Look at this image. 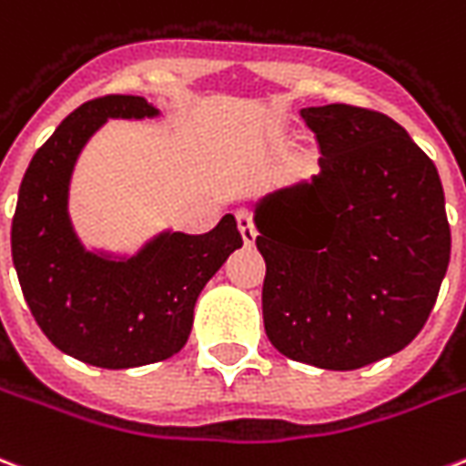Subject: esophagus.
Instances as JSON below:
<instances>
[{"label": "esophagus", "instance_id": "1", "mask_svg": "<svg viewBox=\"0 0 466 466\" xmlns=\"http://www.w3.org/2000/svg\"><path fill=\"white\" fill-rule=\"evenodd\" d=\"M234 218H237V225H239V232H241V239H244V244H254V239H257V225H254V215H251L247 208H239L237 212H234Z\"/></svg>", "mask_w": 466, "mask_h": 466}]
</instances>
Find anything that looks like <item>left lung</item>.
I'll return each mask as SVG.
<instances>
[{
    "label": "left lung",
    "mask_w": 466,
    "mask_h": 466,
    "mask_svg": "<svg viewBox=\"0 0 466 466\" xmlns=\"http://www.w3.org/2000/svg\"><path fill=\"white\" fill-rule=\"evenodd\" d=\"M319 147L310 183L257 205L264 328L289 360L351 371L413 342L450 264L435 163L390 116L300 112Z\"/></svg>",
    "instance_id": "obj_1"
}]
</instances>
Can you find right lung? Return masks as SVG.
Segmentation results:
<instances>
[{"mask_svg": "<svg viewBox=\"0 0 466 466\" xmlns=\"http://www.w3.org/2000/svg\"><path fill=\"white\" fill-rule=\"evenodd\" d=\"M158 109L137 95H105L63 119L28 163L12 219V258L28 310L60 351L102 369H131L177 354L195 300L241 234L225 215L208 234L163 232L137 257L85 251L67 218V186L87 138L106 119Z\"/></svg>", "mask_w": 466, "mask_h": 466, "instance_id": "1", "label": "right lung"}]
</instances>
